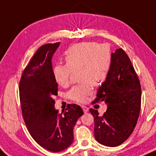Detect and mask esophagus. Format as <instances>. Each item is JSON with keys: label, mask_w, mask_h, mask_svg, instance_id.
<instances>
[{"label": "esophagus", "mask_w": 156, "mask_h": 156, "mask_svg": "<svg viewBox=\"0 0 156 156\" xmlns=\"http://www.w3.org/2000/svg\"><path fill=\"white\" fill-rule=\"evenodd\" d=\"M82 108H83L84 113H87V112H88V108H87L86 106L83 105V106H82Z\"/></svg>", "instance_id": "1"}]
</instances>
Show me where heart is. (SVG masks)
I'll use <instances>...</instances> for the list:
<instances>
[{
  "instance_id": "heart-1",
  "label": "heart",
  "mask_w": 156,
  "mask_h": 156,
  "mask_svg": "<svg viewBox=\"0 0 156 156\" xmlns=\"http://www.w3.org/2000/svg\"><path fill=\"white\" fill-rule=\"evenodd\" d=\"M66 63L54 67L55 81L62 87L69 85L73 72L79 71L81 85L73 86L68 96L71 100L83 103L92 94L90 84L99 85L106 80L112 64V52L108 44L83 42L70 47L66 51Z\"/></svg>"
}]
</instances>
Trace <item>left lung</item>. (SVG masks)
<instances>
[{"mask_svg": "<svg viewBox=\"0 0 156 156\" xmlns=\"http://www.w3.org/2000/svg\"><path fill=\"white\" fill-rule=\"evenodd\" d=\"M141 88L130 58L122 48L112 53L109 74L98 90L94 101H104L108 109L102 116L90 108L94 136L107 147H117L133 131L141 110Z\"/></svg>", "mask_w": 156, "mask_h": 156, "instance_id": "1", "label": "left lung"}]
</instances>
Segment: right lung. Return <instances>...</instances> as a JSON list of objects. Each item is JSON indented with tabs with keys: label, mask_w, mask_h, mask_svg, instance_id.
I'll list each match as a JSON object with an SVG mask.
<instances>
[{
	"label": "right lung",
	"mask_w": 156,
	"mask_h": 156,
	"mask_svg": "<svg viewBox=\"0 0 156 156\" xmlns=\"http://www.w3.org/2000/svg\"><path fill=\"white\" fill-rule=\"evenodd\" d=\"M59 43L38 48L22 73L19 85L23 118L31 137L42 147L51 152L68 148L73 140V127L83 115L81 107L69 104L66 111L55 109L57 83L51 59Z\"/></svg>",
	"instance_id": "1"
}]
</instances>
